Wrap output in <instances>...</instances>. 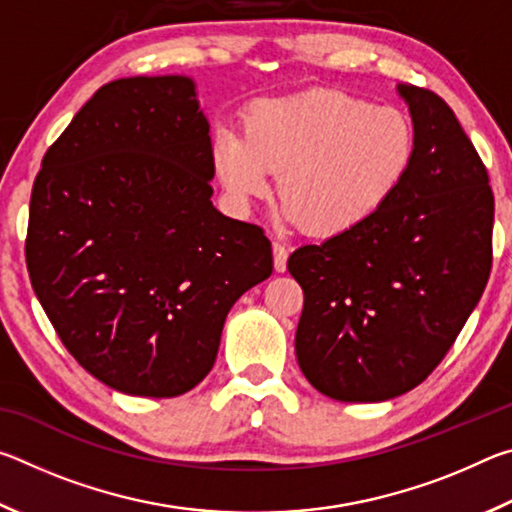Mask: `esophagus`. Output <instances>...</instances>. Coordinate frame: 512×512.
Segmentation results:
<instances>
[{
	"label": "esophagus",
	"mask_w": 512,
	"mask_h": 512,
	"mask_svg": "<svg viewBox=\"0 0 512 512\" xmlns=\"http://www.w3.org/2000/svg\"><path fill=\"white\" fill-rule=\"evenodd\" d=\"M287 259H289V248L282 244V241H273V266L277 273L287 271Z\"/></svg>",
	"instance_id": "esophagus-1"
}]
</instances>
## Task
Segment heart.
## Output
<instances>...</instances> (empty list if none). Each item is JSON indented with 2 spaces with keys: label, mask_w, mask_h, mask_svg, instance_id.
<instances>
[{
  "label": "heart",
  "mask_w": 512,
  "mask_h": 512,
  "mask_svg": "<svg viewBox=\"0 0 512 512\" xmlns=\"http://www.w3.org/2000/svg\"><path fill=\"white\" fill-rule=\"evenodd\" d=\"M415 158L411 119L341 90L262 99L244 115V135L221 131L212 167L239 210L266 196L273 171L282 214L320 237L345 235L397 194Z\"/></svg>",
  "instance_id": "heart-1"
}]
</instances>
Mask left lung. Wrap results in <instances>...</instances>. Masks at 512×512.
Returning a JSON list of instances; mask_svg holds the SVG:
<instances>
[{
  "instance_id": "left-lung-1",
  "label": "left lung",
  "mask_w": 512,
  "mask_h": 512,
  "mask_svg": "<svg viewBox=\"0 0 512 512\" xmlns=\"http://www.w3.org/2000/svg\"><path fill=\"white\" fill-rule=\"evenodd\" d=\"M397 92L415 131L402 187L359 228L302 246L287 264L305 291L300 370L339 402H384L422 384L492 268L495 196L479 153L438 94Z\"/></svg>"
}]
</instances>
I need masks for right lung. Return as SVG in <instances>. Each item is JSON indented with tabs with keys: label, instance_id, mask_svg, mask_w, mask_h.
Masks as SVG:
<instances>
[{
	"label": "right lung",
	"instance_id": "obj_1",
	"mask_svg": "<svg viewBox=\"0 0 512 512\" xmlns=\"http://www.w3.org/2000/svg\"><path fill=\"white\" fill-rule=\"evenodd\" d=\"M212 178L189 76L103 85L42 158L33 291L69 354L119 393L176 397L201 384L228 311L273 273L264 230L216 210Z\"/></svg>",
	"mask_w": 512,
	"mask_h": 512
}]
</instances>
